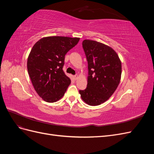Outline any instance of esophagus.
Returning <instances> with one entry per match:
<instances>
[{"label": "esophagus", "instance_id": "1", "mask_svg": "<svg viewBox=\"0 0 154 154\" xmlns=\"http://www.w3.org/2000/svg\"><path fill=\"white\" fill-rule=\"evenodd\" d=\"M74 79H75V80H77L78 78V74H76V75H74Z\"/></svg>", "mask_w": 154, "mask_h": 154}]
</instances>
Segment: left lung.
<instances>
[{
  "instance_id": "obj_1",
  "label": "left lung",
  "mask_w": 154,
  "mask_h": 154,
  "mask_svg": "<svg viewBox=\"0 0 154 154\" xmlns=\"http://www.w3.org/2000/svg\"><path fill=\"white\" fill-rule=\"evenodd\" d=\"M82 46L88 62L87 85L79 92L88 105L104 103L117 88L122 76V62L116 51L98 42L85 40Z\"/></svg>"
}]
</instances>
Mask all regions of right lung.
Masks as SVG:
<instances>
[{"label":"right lung","mask_w":154,"mask_h":154,"mask_svg":"<svg viewBox=\"0 0 154 154\" xmlns=\"http://www.w3.org/2000/svg\"><path fill=\"white\" fill-rule=\"evenodd\" d=\"M80 38L48 36L33 45L27 58V71L35 90L44 101L53 103L61 99L71 84L63 71L65 56Z\"/></svg>","instance_id":"1"}]
</instances>
